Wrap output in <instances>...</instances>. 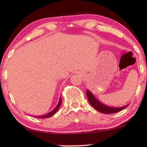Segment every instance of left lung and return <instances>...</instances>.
Masks as SVG:
<instances>
[{"instance_id": "obj_1", "label": "left lung", "mask_w": 147, "mask_h": 147, "mask_svg": "<svg viewBox=\"0 0 147 147\" xmlns=\"http://www.w3.org/2000/svg\"><path fill=\"white\" fill-rule=\"evenodd\" d=\"M88 98L89 102H90V105L98 112H101L104 114H113L116 113V112H119V111L122 110V109H125L129 105H125V106L120 107H113L107 106V105H104L101 102L99 101L97 98L94 96V94L90 91V90H87V93H86Z\"/></svg>"}]
</instances>
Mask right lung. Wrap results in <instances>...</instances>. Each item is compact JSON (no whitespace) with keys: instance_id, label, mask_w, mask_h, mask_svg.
Returning a JSON list of instances; mask_svg holds the SVG:
<instances>
[{"instance_id":"obj_1","label":"right lung","mask_w":147,"mask_h":147,"mask_svg":"<svg viewBox=\"0 0 147 147\" xmlns=\"http://www.w3.org/2000/svg\"><path fill=\"white\" fill-rule=\"evenodd\" d=\"M61 103H62V99H61V97H60V100H59L58 104H57V105L55 107V108L53 110H52L51 112H50L49 113L46 114V115H41V116H36V117H38V118H48V117H52L53 115H54L57 112V111L58 110V109L60 108V105H61Z\"/></svg>"}]
</instances>
